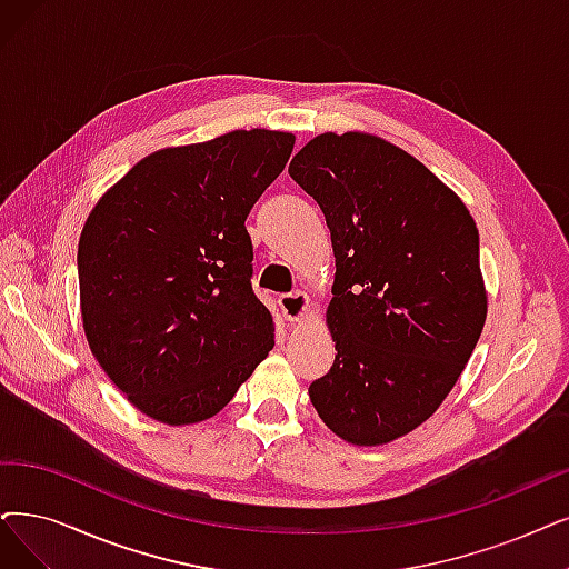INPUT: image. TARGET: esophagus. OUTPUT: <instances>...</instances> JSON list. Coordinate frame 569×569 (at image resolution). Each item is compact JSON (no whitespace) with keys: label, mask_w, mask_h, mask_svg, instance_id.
Here are the masks:
<instances>
[{"label":"esophagus","mask_w":569,"mask_h":569,"mask_svg":"<svg viewBox=\"0 0 569 569\" xmlns=\"http://www.w3.org/2000/svg\"><path fill=\"white\" fill-rule=\"evenodd\" d=\"M280 308L284 312V317L289 322H303L308 308H310V299L306 291H291V293H282L280 297Z\"/></svg>","instance_id":"34e87169"}]
</instances>
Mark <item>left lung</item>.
I'll return each instance as SVG.
<instances>
[{"mask_svg": "<svg viewBox=\"0 0 569 569\" xmlns=\"http://www.w3.org/2000/svg\"><path fill=\"white\" fill-rule=\"evenodd\" d=\"M289 174L322 208L336 257V359L310 401L348 443H390L437 411L479 343V231L437 174L376 134H317Z\"/></svg>", "mask_w": 569, "mask_h": 569, "instance_id": "1", "label": "left lung"}]
</instances>
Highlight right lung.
<instances>
[{"instance_id": "obj_1", "label": "right lung", "mask_w": 569, "mask_h": 569, "mask_svg": "<svg viewBox=\"0 0 569 569\" xmlns=\"http://www.w3.org/2000/svg\"><path fill=\"white\" fill-rule=\"evenodd\" d=\"M291 149V132L261 128L161 149L88 214L77 254L83 331L149 418L217 416L276 346L244 219Z\"/></svg>"}]
</instances>
